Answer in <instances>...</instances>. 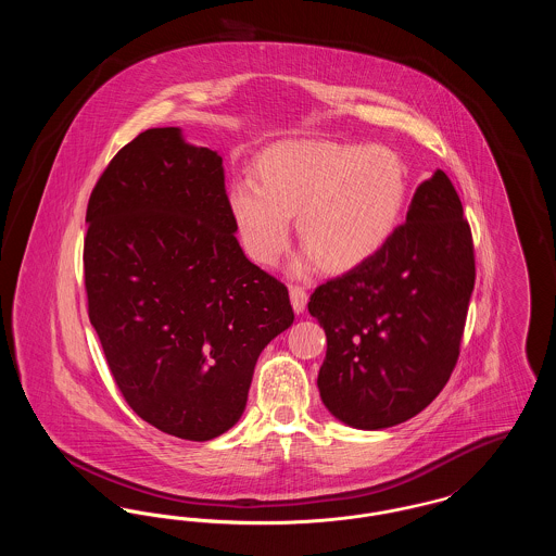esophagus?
Returning a JSON list of instances; mask_svg holds the SVG:
<instances>
[{"instance_id":"34e87169","label":"esophagus","mask_w":556,"mask_h":556,"mask_svg":"<svg viewBox=\"0 0 556 556\" xmlns=\"http://www.w3.org/2000/svg\"><path fill=\"white\" fill-rule=\"evenodd\" d=\"M290 300L291 306H293V313H304V308H306V302H308V293L304 291V288H300V286H291L290 288Z\"/></svg>"}]
</instances>
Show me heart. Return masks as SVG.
<instances>
[{"label":"heart","mask_w":556,"mask_h":556,"mask_svg":"<svg viewBox=\"0 0 556 556\" xmlns=\"http://www.w3.org/2000/svg\"><path fill=\"white\" fill-rule=\"evenodd\" d=\"M258 179L229 189L239 239L256 263L275 265L298 212L306 245L291 265L295 275L323 261L333 270L367 263L394 236L408 195L406 164L386 146L283 143L266 154Z\"/></svg>","instance_id":"b5f03b06"}]
</instances>
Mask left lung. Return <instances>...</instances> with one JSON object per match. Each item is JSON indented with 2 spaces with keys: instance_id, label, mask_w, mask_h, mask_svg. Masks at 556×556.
<instances>
[{
  "instance_id": "left-lung-1",
  "label": "left lung",
  "mask_w": 556,
  "mask_h": 556,
  "mask_svg": "<svg viewBox=\"0 0 556 556\" xmlns=\"http://www.w3.org/2000/svg\"><path fill=\"white\" fill-rule=\"evenodd\" d=\"M473 286L471 227L448 175L435 170L392 239L311 295L327 336L317 386L329 413L358 429L419 415L456 367Z\"/></svg>"
}]
</instances>
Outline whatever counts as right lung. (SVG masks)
Masks as SVG:
<instances>
[{
	"mask_svg": "<svg viewBox=\"0 0 556 556\" xmlns=\"http://www.w3.org/2000/svg\"><path fill=\"white\" fill-rule=\"evenodd\" d=\"M85 223L89 320L127 404L181 440L231 429L293 311L239 245L223 159L177 127L139 132L98 179Z\"/></svg>",
	"mask_w": 556,
	"mask_h": 556,
	"instance_id": "add662e5",
	"label": "right lung"
}]
</instances>
